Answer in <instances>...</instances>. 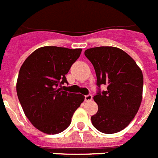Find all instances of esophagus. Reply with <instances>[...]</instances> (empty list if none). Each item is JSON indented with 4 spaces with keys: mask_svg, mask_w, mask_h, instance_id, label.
<instances>
[{
    "mask_svg": "<svg viewBox=\"0 0 158 158\" xmlns=\"http://www.w3.org/2000/svg\"><path fill=\"white\" fill-rule=\"evenodd\" d=\"M84 99H85V101H91L92 100V95H87V96H85V97H84Z\"/></svg>",
    "mask_w": 158,
    "mask_h": 158,
    "instance_id": "34e87169",
    "label": "esophagus"
}]
</instances>
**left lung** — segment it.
Listing matches in <instances>:
<instances>
[{"label": "left lung", "mask_w": 158, "mask_h": 158, "mask_svg": "<svg viewBox=\"0 0 158 158\" xmlns=\"http://www.w3.org/2000/svg\"><path fill=\"white\" fill-rule=\"evenodd\" d=\"M97 75V85L107 86L93 99L98 111L92 123L101 132L113 134L127 127L142 101L143 77L141 69L123 50L111 46L88 48L84 52Z\"/></svg>", "instance_id": "left-lung-1"}]
</instances>
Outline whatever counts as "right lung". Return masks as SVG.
<instances>
[{
  "label": "right lung",
  "instance_id": "add662e5",
  "mask_svg": "<svg viewBox=\"0 0 158 158\" xmlns=\"http://www.w3.org/2000/svg\"><path fill=\"white\" fill-rule=\"evenodd\" d=\"M81 52L44 46L35 50L20 68L17 95L26 117L42 132L54 135L66 130L84 101L83 95L62 91L61 86L67 83L66 75Z\"/></svg>",
  "mask_w": 158,
  "mask_h": 158
}]
</instances>
